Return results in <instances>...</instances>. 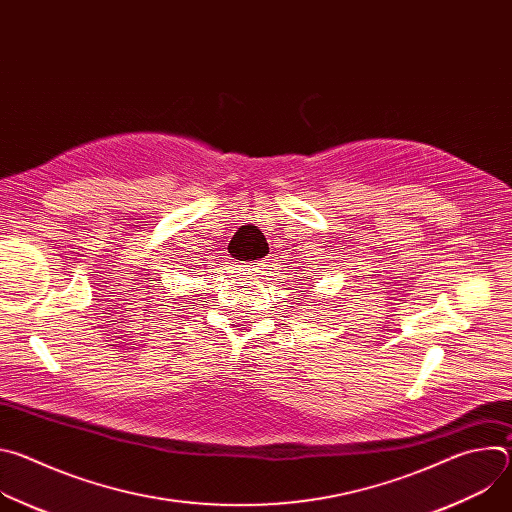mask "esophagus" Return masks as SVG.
Listing matches in <instances>:
<instances>
[{
    "mask_svg": "<svg viewBox=\"0 0 512 512\" xmlns=\"http://www.w3.org/2000/svg\"><path fill=\"white\" fill-rule=\"evenodd\" d=\"M245 267H247L249 273L267 275V271L271 269V261H269V259H263V261H259V263H249V265H245Z\"/></svg>",
    "mask_w": 512,
    "mask_h": 512,
    "instance_id": "1",
    "label": "esophagus"
}]
</instances>
